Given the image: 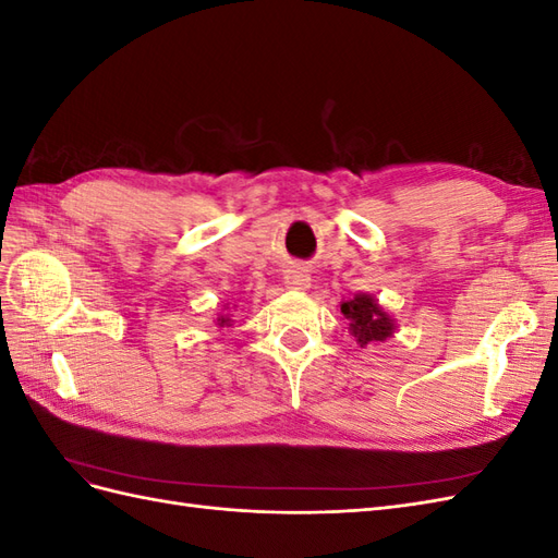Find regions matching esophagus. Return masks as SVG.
<instances>
[{"mask_svg":"<svg viewBox=\"0 0 558 558\" xmlns=\"http://www.w3.org/2000/svg\"><path fill=\"white\" fill-rule=\"evenodd\" d=\"M283 281H286V286H289V289H307L310 275L302 267H289V269H286V275H283Z\"/></svg>","mask_w":558,"mask_h":558,"instance_id":"obj_1","label":"esophagus"}]
</instances>
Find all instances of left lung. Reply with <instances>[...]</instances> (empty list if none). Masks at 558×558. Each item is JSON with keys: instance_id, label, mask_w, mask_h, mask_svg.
Masks as SVG:
<instances>
[{"instance_id": "obj_1", "label": "left lung", "mask_w": 558, "mask_h": 558, "mask_svg": "<svg viewBox=\"0 0 558 558\" xmlns=\"http://www.w3.org/2000/svg\"><path fill=\"white\" fill-rule=\"evenodd\" d=\"M342 314L351 320V332L361 347L369 342H384L393 335V320L388 316L373 295H356L349 302H342Z\"/></svg>"}]
</instances>
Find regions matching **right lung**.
Here are the masks:
<instances>
[{
	"label": "right lung",
	"mask_w": 558,
	"mask_h": 558,
	"mask_svg": "<svg viewBox=\"0 0 558 558\" xmlns=\"http://www.w3.org/2000/svg\"><path fill=\"white\" fill-rule=\"evenodd\" d=\"M228 320H230V318H226V316H221V318H218V324H221V326H228Z\"/></svg>",
	"instance_id": "right-lung-1"
}]
</instances>
